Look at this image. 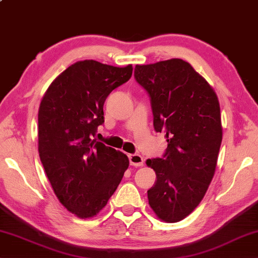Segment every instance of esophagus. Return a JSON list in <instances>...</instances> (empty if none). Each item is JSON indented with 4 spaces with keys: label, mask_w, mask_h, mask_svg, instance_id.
Instances as JSON below:
<instances>
[{
    "label": "esophagus",
    "mask_w": 258,
    "mask_h": 258,
    "mask_svg": "<svg viewBox=\"0 0 258 258\" xmlns=\"http://www.w3.org/2000/svg\"><path fill=\"white\" fill-rule=\"evenodd\" d=\"M128 157H129V162L131 166L140 167L144 165V158L143 156H140L139 154H131Z\"/></svg>",
    "instance_id": "obj_1"
}]
</instances>
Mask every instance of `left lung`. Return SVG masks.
<instances>
[{
  "label": "left lung",
  "instance_id": "8db88e82",
  "mask_svg": "<svg viewBox=\"0 0 258 258\" xmlns=\"http://www.w3.org/2000/svg\"><path fill=\"white\" fill-rule=\"evenodd\" d=\"M135 80L150 98L155 131L167 139L162 157L146 160L157 178L147 191L149 206L159 219L177 222L199 206L215 174L222 140L219 101L178 58L136 65Z\"/></svg>",
  "mask_w": 258,
  "mask_h": 258
}]
</instances>
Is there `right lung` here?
Listing matches in <instances>:
<instances>
[{"mask_svg":"<svg viewBox=\"0 0 258 258\" xmlns=\"http://www.w3.org/2000/svg\"><path fill=\"white\" fill-rule=\"evenodd\" d=\"M133 75V65L114 67L77 61L48 87L38 113V149L56 197L80 218L99 213L108 203L129 159L96 140L104 123L109 94Z\"/></svg>","mask_w":258,"mask_h":258,"instance_id":"obj_1","label":"right lung"}]
</instances>
